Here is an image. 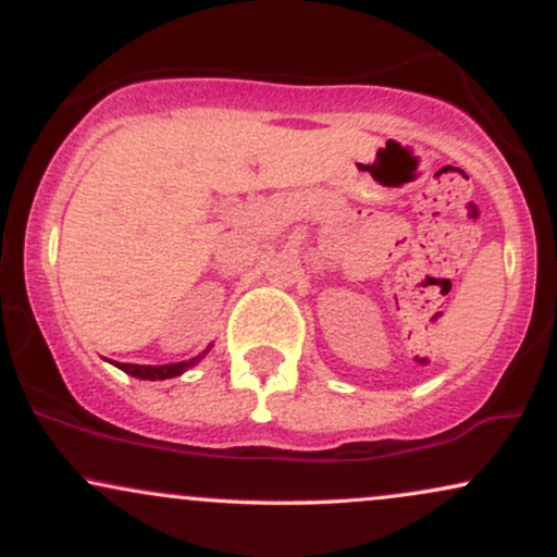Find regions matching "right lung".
<instances>
[{"label":"right lung","instance_id":"right-lung-1","mask_svg":"<svg viewBox=\"0 0 557 557\" xmlns=\"http://www.w3.org/2000/svg\"><path fill=\"white\" fill-rule=\"evenodd\" d=\"M209 348H212V345H209ZM209 348L203 350V354H198L196 359L177 361V363H164V367H144V363H114V367L123 369L125 374L138 376V380H170V376H181L183 372H188L190 367H196V363L209 354Z\"/></svg>","mask_w":557,"mask_h":557}]
</instances>
